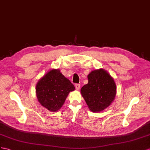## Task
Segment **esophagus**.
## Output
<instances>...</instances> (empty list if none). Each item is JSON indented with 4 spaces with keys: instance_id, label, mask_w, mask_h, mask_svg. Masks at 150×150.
Returning a JSON list of instances; mask_svg holds the SVG:
<instances>
[{
    "instance_id": "esophagus-1",
    "label": "esophagus",
    "mask_w": 150,
    "mask_h": 150,
    "mask_svg": "<svg viewBox=\"0 0 150 150\" xmlns=\"http://www.w3.org/2000/svg\"><path fill=\"white\" fill-rule=\"evenodd\" d=\"M75 88H76V90H79L80 88V84L76 83V85H75Z\"/></svg>"
}]
</instances>
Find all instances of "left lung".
Instances as JSON below:
<instances>
[{"mask_svg": "<svg viewBox=\"0 0 150 150\" xmlns=\"http://www.w3.org/2000/svg\"><path fill=\"white\" fill-rule=\"evenodd\" d=\"M88 83L80 93L93 112H99L108 107L114 100L117 87L113 79L101 68L92 71L87 76Z\"/></svg>", "mask_w": 150, "mask_h": 150, "instance_id": "8db88e82", "label": "left lung"}]
</instances>
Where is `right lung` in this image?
Returning <instances> with one entry per match:
<instances>
[{
    "label": "right lung",
    "instance_id": "obj_1",
    "mask_svg": "<svg viewBox=\"0 0 150 150\" xmlns=\"http://www.w3.org/2000/svg\"><path fill=\"white\" fill-rule=\"evenodd\" d=\"M75 90L70 80L58 69H52L37 83L36 94L42 106L50 112H57L66 100L69 93Z\"/></svg>",
    "mask_w": 150,
    "mask_h": 150
}]
</instances>
